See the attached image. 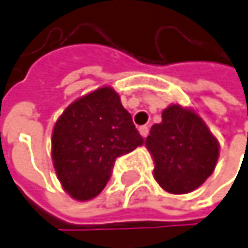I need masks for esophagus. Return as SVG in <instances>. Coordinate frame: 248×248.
<instances>
[{
    "label": "esophagus",
    "instance_id": "obj_1",
    "mask_svg": "<svg viewBox=\"0 0 248 248\" xmlns=\"http://www.w3.org/2000/svg\"><path fill=\"white\" fill-rule=\"evenodd\" d=\"M139 133H140L141 137H147V135H148V126H140L139 127Z\"/></svg>",
    "mask_w": 248,
    "mask_h": 248
}]
</instances>
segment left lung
<instances>
[{
	"label": "left lung",
	"mask_w": 248,
	"mask_h": 248,
	"mask_svg": "<svg viewBox=\"0 0 248 248\" xmlns=\"http://www.w3.org/2000/svg\"><path fill=\"white\" fill-rule=\"evenodd\" d=\"M145 147L154 161V178L168 193L186 194L210 178L219 143L194 109L170 104L162 122L153 124Z\"/></svg>",
	"instance_id": "1"
}]
</instances>
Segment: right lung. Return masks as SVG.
Masks as SVG:
<instances>
[{
    "instance_id": "add662e5",
    "label": "right lung",
    "mask_w": 248,
    "mask_h": 248,
    "mask_svg": "<svg viewBox=\"0 0 248 248\" xmlns=\"http://www.w3.org/2000/svg\"><path fill=\"white\" fill-rule=\"evenodd\" d=\"M143 144L119 94L103 86L66 107L52 129L51 156L72 199L97 197L111 178L115 159Z\"/></svg>"
}]
</instances>
